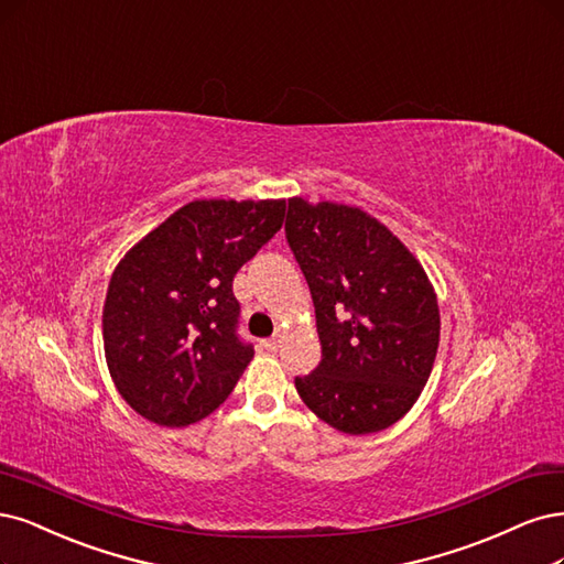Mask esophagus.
I'll list each match as a JSON object with an SVG mask.
<instances>
[{
  "instance_id": "34e87169",
  "label": "esophagus",
  "mask_w": 564,
  "mask_h": 564,
  "mask_svg": "<svg viewBox=\"0 0 564 564\" xmlns=\"http://www.w3.org/2000/svg\"><path fill=\"white\" fill-rule=\"evenodd\" d=\"M280 345H282V336H280V334H275L273 338L263 340V347H265V349H270V352H275V349H280Z\"/></svg>"
}]
</instances>
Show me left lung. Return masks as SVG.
<instances>
[{"label": "left lung", "instance_id": "obj_1", "mask_svg": "<svg viewBox=\"0 0 564 564\" xmlns=\"http://www.w3.org/2000/svg\"><path fill=\"white\" fill-rule=\"evenodd\" d=\"M286 242L315 303L322 361L296 378L303 403L343 434L411 411L438 349L436 291L408 247L359 207L291 198Z\"/></svg>", "mask_w": 564, "mask_h": 564}]
</instances>
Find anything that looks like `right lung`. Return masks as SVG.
Here are the masks:
<instances>
[{
	"instance_id": "obj_1",
	"label": "right lung",
	"mask_w": 564,
	"mask_h": 564,
	"mask_svg": "<svg viewBox=\"0 0 564 564\" xmlns=\"http://www.w3.org/2000/svg\"><path fill=\"white\" fill-rule=\"evenodd\" d=\"M284 209V200H193L116 265L105 357L134 413L186 426L228 399L254 357L238 338L232 278L282 228Z\"/></svg>"
}]
</instances>
